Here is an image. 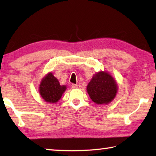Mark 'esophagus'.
I'll return each mask as SVG.
<instances>
[{
  "instance_id": "34e87169",
  "label": "esophagus",
  "mask_w": 156,
  "mask_h": 156,
  "mask_svg": "<svg viewBox=\"0 0 156 156\" xmlns=\"http://www.w3.org/2000/svg\"><path fill=\"white\" fill-rule=\"evenodd\" d=\"M77 84H72V88H73V89H76V88H77Z\"/></svg>"
}]
</instances>
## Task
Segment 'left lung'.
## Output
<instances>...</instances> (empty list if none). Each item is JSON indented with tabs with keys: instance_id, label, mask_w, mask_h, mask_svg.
<instances>
[{
	"instance_id": "8db88e82",
	"label": "left lung",
	"mask_w": 156,
	"mask_h": 156,
	"mask_svg": "<svg viewBox=\"0 0 156 156\" xmlns=\"http://www.w3.org/2000/svg\"><path fill=\"white\" fill-rule=\"evenodd\" d=\"M118 86L114 77L107 72H99L93 76L87 91L91 99L97 104L110 103L116 97Z\"/></svg>"
}]
</instances>
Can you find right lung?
<instances>
[{"instance_id": "obj_1", "label": "right lung", "mask_w": 156, "mask_h": 156, "mask_svg": "<svg viewBox=\"0 0 156 156\" xmlns=\"http://www.w3.org/2000/svg\"><path fill=\"white\" fill-rule=\"evenodd\" d=\"M67 87L60 85L58 80L52 73H48L40 82L39 91L44 101L49 103H56L61 99Z\"/></svg>"}]
</instances>
